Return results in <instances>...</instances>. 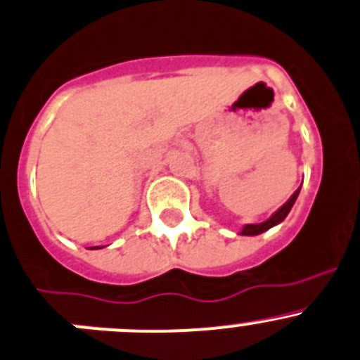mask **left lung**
I'll use <instances>...</instances> for the list:
<instances>
[{"instance_id":"obj_1","label":"left lung","mask_w":360,"mask_h":360,"mask_svg":"<svg viewBox=\"0 0 360 360\" xmlns=\"http://www.w3.org/2000/svg\"><path fill=\"white\" fill-rule=\"evenodd\" d=\"M299 191H301V188H297V190L294 191V195H292V197L288 198V200L285 202V204L281 205V207L278 209V211L274 212V214L271 216L269 219H265V221H262V223H248V225H244L243 230H240V236H258V233L265 232V230H269V229H273L274 225H278V223L283 221V219L287 218L288 212H290L292 205H294L295 200H297Z\"/></svg>"}]
</instances>
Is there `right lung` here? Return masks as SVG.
<instances>
[{
    "mask_svg": "<svg viewBox=\"0 0 360 360\" xmlns=\"http://www.w3.org/2000/svg\"><path fill=\"white\" fill-rule=\"evenodd\" d=\"M89 250H98V248H96V246H93V248H89Z\"/></svg>",
    "mask_w": 360,
    "mask_h": 360,
    "instance_id": "right-lung-1",
    "label": "right lung"
}]
</instances>
